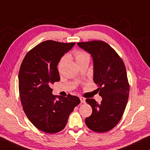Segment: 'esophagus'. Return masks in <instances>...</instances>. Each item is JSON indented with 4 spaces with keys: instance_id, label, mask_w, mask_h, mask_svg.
<instances>
[{
    "instance_id": "obj_1",
    "label": "esophagus",
    "mask_w": 150,
    "mask_h": 150,
    "mask_svg": "<svg viewBox=\"0 0 150 150\" xmlns=\"http://www.w3.org/2000/svg\"><path fill=\"white\" fill-rule=\"evenodd\" d=\"M79 98H80L81 103H85V98L84 97H83V96H81Z\"/></svg>"
}]
</instances>
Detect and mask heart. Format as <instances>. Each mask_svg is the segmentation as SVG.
<instances>
[{
    "label": "heart",
    "instance_id": "heart-1",
    "mask_svg": "<svg viewBox=\"0 0 150 150\" xmlns=\"http://www.w3.org/2000/svg\"><path fill=\"white\" fill-rule=\"evenodd\" d=\"M74 56H75L76 62H77L78 64L83 62H85V61H88V62H89L90 60L89 54L86 52V51L82 50H76L74 53ZM65 59H67V56L63 57L62 62L64 61Z\"/></svg>",
    "mask_w": 150,
    "mask_h": 150
}]
</instances>
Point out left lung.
Segmentation results:
<instances>
[{
	"mask_svg": "<svg viewBox=\"0 0 150 150\" xmlns=\"http://www.w3.org/2000/svg\"><path fill=\"white\" fill-rule=\"evenodd\" d=\"M93 58L94 82L98 85L100 104L87 98L93 112L85 118L86 125L96 132H106L117 125L123 116L130 91L125 65L122 58L107 43L100 40L78 42Z\"/></svg>",
	"mask_w": 150,
	"mask_h": 150,
	"instance_id": "1",
	"label": "left lung"
}]
</instances>
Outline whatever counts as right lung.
<instances>
[{
  "label": "right lung",
  "instance_id": "add662e5",
  "mask_svg": "<svg viewBox=\"0 0 150 150\" xmlns=\"http://www.w3.org/2000/svg\"><path fill=\"white\" fill-rule=\"evenodd\" d=\"M75 44L47 40L35 45L25 55L18 74L21 104L35 128L47 134L62 131L69 115L80 103L79 98L52 95L51 86L60 81L57 66L61 58Z\"/></svg>",
  "mask_w": 150,
  "mask_h": 150
}]
</instances>
